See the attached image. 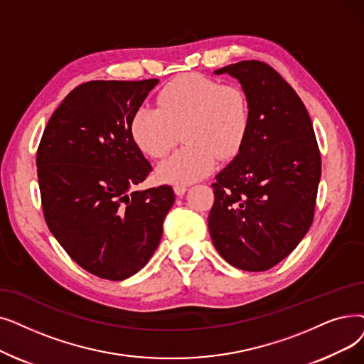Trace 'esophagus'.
<instances>
[{
    "label": "esophagus",
    "instance_id": "1",
    "mask_svg": "<svg viewBox=\"0 0 364 364\" xmlns=\"http://www.w3.org/2000/svg\"><path fill=\"white\" fill-rule=\"evenodd\" d=\"M173 192H176V195H178V196H183L187 192V186L176 184V186H173Z\"/></svg>",
    "mask_w": 364,
    "mask_h": 364
}]
</instances>
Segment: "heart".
I'll use <instances>...</instances> for the list:
<instances>
[{
	"label": "heart",
	"mask_w": 364,
	"mask_h": 364,
	"mask_svg": "<svg viewBox=\"0 0 364 364\" xmlns=\"http://www.w3.org/2000/svg\"><path fill=\"white\" fill-rule=\"evenodd\" d=\"M156 107H139L131 120L136 146L151 157L165 156L183 132L186 146L157 165V177L172 184L198 181L220 159L240 153L250 126V105L241 87L199 74L165 86Z\"/></svg>",
	"instance_id": "b5f03b06"
}]
</instances>
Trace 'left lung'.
I'll list each match as a JSON object with an SVG mask.
<instances>
[{
  "instance_id": "8db88e82",
  "label": "left lung",
  "mask_w": 364,
  "mask_h": 364,
  "mask_svg": "<svg viewBox=\"0 0 364 364\" xmlns=\"http://www.w3.org/2000/svg\"><path fill=\"white\" fill-rule=\"evenodd\" d=\"M214 74L240 82L250 126L240 153L215 176L210 235L232 266L267 271L312 225L321 177L317 139L302 100L264 62L241 60Z\"/></svg>"
}]
</instances>
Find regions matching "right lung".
Here are the masks:
<instances>
[{"label":"right lung","instance_id":"obj_1","mask_svg":"<svg viewBox=\"0 0 364 364\" xmlns=\"http://www.w3.org/2000/svg\"><path fill=\"white\" fill-rule=\"evenodd\" d=\"M157 78L77 86L47 123L37 151L46 223L85 271L122 281L159 247L172 187L134 192L151 171L131 120Z\"/></svg>","mask_w":364,"mask_h":364}]
</instances>
